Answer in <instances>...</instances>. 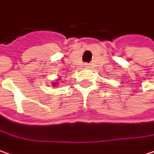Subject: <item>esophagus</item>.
Wrapping results in <instances>:
<instances>
[{"label": "esophagus", "mask_w": 154, "mask_h": 154, "mask_svg": "<svg viewBox=\"0 0 154 154\" xmlns=\"http://www.w3.org/2000/svg\"><path fill=\"white\" fill-rule=\"evenodd\" d=\"M85 65H86V66H85V67H88V66H87V64H85Z\"/></svg>", "instance_id": "obj_1"}]
</instances>
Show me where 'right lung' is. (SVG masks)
I'll use <instances>...</instances> for the list:
<instances>
[{
  "instance_id": "obj_1",
  "label": "right lung",
  "mask_w": 154,
  "mask_h": 154,
  "mask_svg": "<svg viewBox=\"0 0 154 154\" xmlns=\"http://www.w3.org/2000/svg\"><path fill=\"white\" fill-rule=\"evenodd\" d=\"M51 84H52V86H53V87H57V83H52Z\"/></svg>"
}]
</instances>
